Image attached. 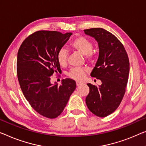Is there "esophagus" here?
I'll return each mask as SVG.
<instances>
[{
  "instance_id": "1",
  "label": "esophagus",
  "mask_w": 146,
  "mask_h": 146,
  "mask_svg": "<svg viewBox=\"0 0 146 146\" xmlns=\"http://www.w3.org/2000/svg\"><path fill=\"white\" fill-rule=\"evenodd\" d=\"M76 84H77V86H79L80 85H81L82 83V82H76Z\"/></svg>"
}]
</instances>
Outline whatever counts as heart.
Masks as SVG:
<instances>
[{
	"label": "heart",
	"instance_id": "b5f03b06",
	"mask_svg": "<svg viewBox=\"0 0 146 146\" xmlns=\"http://www.w3.org/2000/svg\"><path fill=\"white\" fill-rule=\"evenodd\" d=\"M70 46L74 50L80 52V54L86 56V58L89 61L94 59V55L92 52L93 43L90 39L83 36L76 37L71 41ZM68 53L65 48L60 49L57 54V60L61 66H65L67 64ZM87 69L80 67H73L69 73V77L71 79L77 80H80L85 77Z\"/></svg>",
	"mask_w": 146,
	"mask_h": 146
}]
</instances>
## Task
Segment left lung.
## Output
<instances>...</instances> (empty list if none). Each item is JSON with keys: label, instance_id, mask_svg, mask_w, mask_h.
Here are the masks:
<instances>
[{"label": "left lung", "instance_id": "left-lung-1", "mask_svg": "<svg viewBox=\"0 0 146 146\" xmlns=\"http://www.w3.org/2000/svg\"><path fill=\"white\" fill-rule=\"evenodd\" d=\"M84 31L98 44V58L90 75L102 81L98 86L87 84L90 92L86 104L93 114L104 117L114 112L123 100L129 79V58L122 43L110 32L102 28Z\"/></svg>", "mask_w": 146, "mask_h": 146}]
</instances>
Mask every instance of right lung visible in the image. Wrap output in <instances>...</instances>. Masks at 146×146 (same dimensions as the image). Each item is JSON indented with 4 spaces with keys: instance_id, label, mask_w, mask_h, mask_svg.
<instances>
[{
    "instance_id": "obj_1",
    "label": "right lung",
    "mask_w": 146,
    "mask_h": 146,
    "mask_svg": "<svg viewBox=\"0 0 146 146\" xmlns=\"http://www.w3.org/2000/svg\"><path fill=\"white\" fill-rule=\"evenodd\" d=\"M72 33L39 31L26 38L17 57V75L23 94L39 114L54 119L62 113L76 88L75 80L52 84L51 76L60 72L58 52Z\"/></svg>"
}]
</instances>
